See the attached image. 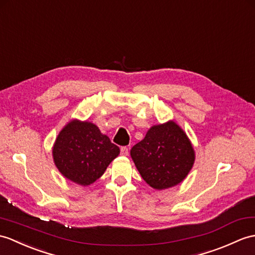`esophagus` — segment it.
Here are the masks:
<instances>
[{"instance_id":"1","label":"esophagus","mask_w":255,"mask_h":255,"mask_svg":"<svg viewBox=\"0 0 255 255\" xmlns=\"http://www.w3.org/2000/svg\"><path fill=\"white\" fill-rule=\"evenodd\" d=\"M121 154L124 156H127L129 154V149L127 146H122L121 149Z\"/></svg>"}]
</instances>
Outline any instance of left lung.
Listing matches in <instances>:
<instances>
[{"label":"left lung","instance_id":"left-lung-1","mask_svg":"<svg viewBox=\"0 0 255 255\" xmlns=\"http://www.w3.org/2000/svg\"><path fill=\"white\" fill-rule=\"evenodd\" d=\"M130 155L143 180L157 190L181 182L194 162L190 141L174 122L153 126Z\"/></svg>","mask_w":255,"mask_h":255}]
</instances>
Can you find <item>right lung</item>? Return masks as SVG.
Wrapping results in <instances>:
<instances>
[{"label": "right lung", "instance_id": "add662e5", "mask_svg": "<svg viewBox=\"0 0 255 255\" xmlns=\"http://www.w3.org/2000/svg\"><path fill=\"white\" fill-rule=\"evenodd\" d=\"M118 154L120 147L88 122H70L58 134L53 147L58 170L81 186L98 180Z\"/></svg>", "mask_w": 255, "mask_h": 255}]
</instances>
